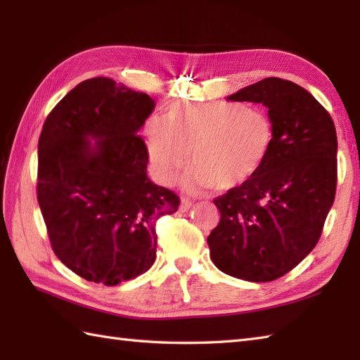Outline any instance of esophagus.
Returning a JSON list of instances; mask_svg holds the SVG:
<instances>
[{
  "label": "esophagus",
  "mask_w": 360,
  "mask_h": 360,
  "mask_svg": "<svg viewBox=\"0 0 360 360\" xmlns=\"http://www.w3.org/2000/svg\"><path fill=\"white\" fill-rule=\"evenodd\" d=\"M190 207H192V201H190L188 198H182V200H181V207H179V210H181V212H187Z\"/></svg>",
  "instance_id": "1"
}]
</instances>
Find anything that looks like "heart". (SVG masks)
<instances>
[{
	"instance_id": "obj_1",
	"label": "heart",
	"mask_w": 360,
	"mask_h": 360,
	"mask_svg": "<svg viewBox=\"0 0 360 360\" xmlns=\"http://www.w3.org/2000/svg\"><path fill=\"white\" fill-rule=\"evenodd\" d=\"M151 168L167 184L188 160L186 184L232 190L249 182L266 164L274 127L264 112L232 102H173L164 119L145 125Z\"/></svg>"
}]
</instances>
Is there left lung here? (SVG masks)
I'll return each mask as SVG.
<instances>
[{
  "mask_svg": "<svg viewBox=\"0 0 360 360\" xmlns=\"http://www.w3.org/2000/svg\"><path fill=\"white\" fill-rule=\"evenodd\" d=\"M263 103L274 127L266 164L246 184L213 200L219 223L207 236L219 271L272 281L316 248L338 186L334 122L297 83L267 77L227 97Z\"/></svg>",
  "mask_w": 360,
  "mask_h": 360,
  "instance_id": "1",
  "label": "left lung"
}]
</instances>
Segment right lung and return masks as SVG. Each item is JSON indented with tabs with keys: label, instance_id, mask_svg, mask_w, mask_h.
<instances>
[{
	"label": "right lung",
	"instance_id": "right-lung-1",
	"mask_svg": "<svg viewBox=\"0 0 360 360\" xmlns=\"http://www.w3.org/2000/svg\"><path fill=\"white\" fill-rule=\"evenodd\" d=\"M153 108L148 94L96 77L44 120L37 200L53 254L88 281L116 286L148 271L158 219L179 207V196L147 174L148 150L137 131Z\"/></svg>",
	"mask_w": 360,
	"mask_h": 360
}]
</instances>
